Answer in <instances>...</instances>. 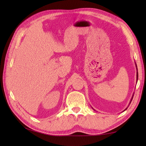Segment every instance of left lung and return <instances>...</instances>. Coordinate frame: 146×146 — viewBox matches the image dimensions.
Instances as JSON below:
<instances>
[{
    "label": "left lung",
    "instance_id": "1",
    "mask_svg": "<svg viewBox=\"0 0 146 146\" xmlns=\"http://www.w3.org/2000/svg\"><path fill=\"white\" fill-rule=\"evenodd\" d=\"M136 67H137V66H136ZM137 80H138V72H137ZM133 97H134V95H133V96H132V98H131V102H130V104H131V102H132V98H133ZM127 108H125V109L124 110H125L127 109Z\"/></svg>",
    "mask_w": 146,
    "mask_h": 146
}]
</instances>
